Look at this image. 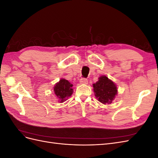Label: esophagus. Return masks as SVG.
Here are the masks:
<instances>
[{
  "label": "esophagus",
  "instance_id": "34e87169",
  "mask_svg": "<svg viewBox=\"0 0 158 158\" xmlns=\"http://www.w3.org/2000/svg\"><path fill=\"white\" fill-rule=\"evenodd\" d=\"M80 82L81 84H88V80L85 79V78H81V79L80 80Z\"/></svg>",
  "mask_w": 158,
  "mask_h": 158
}]
</instances>
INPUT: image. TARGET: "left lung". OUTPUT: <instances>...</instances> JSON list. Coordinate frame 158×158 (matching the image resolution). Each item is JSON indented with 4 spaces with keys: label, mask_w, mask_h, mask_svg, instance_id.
<instances>
[{
    "label": "left lung",
    "mask_w": 158,
    "mask_h": 158,
    "mask_svg": "<svg viewBox=\"0 0 158 158\" xmlns=\"http://www.w3.org/2000/svg\"><path fill=\"white\" fill-rule=\"evenodd\" d=\"M95 96L103 104L111 103L117 94V88L112 80L106 76H102L96 83L93 84Z\"/></svg>",
    "instance_id": "obj_1"
}]
</instances>
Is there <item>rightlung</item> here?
Returning a JSON list of instances; mask_svg holds the SVG:
<instances>
[{
  "label": "right lung",
  "instance_id": "1",
  "mask_svg": "<svg viewBox=\"0 0 158 158\" xmlns=\"http://www.w3.org/2000/svg\"><path fill=\"white\" fill-rule=\"evenodd\" d=\"M73 84H70L67 80L60 79L58 83L54 86V92L60 100V103L66 101L69 97H70L73 93Z\"/></svg>",
  "mask_w": 158,
  "mask_h": 158
}]
</instances>
